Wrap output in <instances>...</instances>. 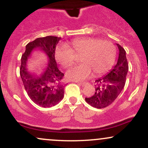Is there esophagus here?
Masks as SVG:
<instances>
[{
	"label": "esophagus",
	"instance_id": "esophagus-1",
	"mask_svg": "<svg viewBox=\"0 0 148 148\" xmlns=\"http://www.w3.org/2000/svg\"><path fill=\"white\" fill-rule=\"evenodd\" d=\"M76 83H78V84H79V85H81V86H84L86 84V82H78V81H76Z\"/></svg>",
	"mask_w": 148,
	"mask_h": 148
}]
</instances>
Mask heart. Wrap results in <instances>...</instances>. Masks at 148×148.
Returning a JSON list of instances; mask_svg holds the SVG:
<instances>
[{
	"instance_id": "b5f03b06",
	"label": "heart",
	"mask_w": 148,
	"mask_h": 148,
	"mask_svg": "<svg viewBox=\"0 0 148 148\" xmlns=\"http://www.w3.org/2000/svg\"><path fill=\"white\" fill-rule=\"evenodd\" d=\"M65 45L58 46L56 58L62 67L71 65L75 60L76 55H81L82 63L73 66L67 72L71 80L79 81L90 76L92 71L95 74H101L109 70L116 56L115 46L108 40L95 37H80L72 40Z\"/></svg>"
}]
</instances>
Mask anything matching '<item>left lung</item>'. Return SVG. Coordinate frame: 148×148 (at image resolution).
<instances>
[{"mask_svg": "<svg viewBox=\"0 0 148 148\" xmlns=\"http://www.w3.org/2000/svg\"><path fill=\"white\" fill-rule=\"evenodd\" d=\"M119 56L117 64L108 74L95 81V91L92 96L86 97V101L97 108H103L111 105L120 94L126 82L129 70L126 51L117 44Z\"/></svg>", "mask_w": 148, "mask_h": 148, "instance_id": "obj_1", "label": "left lung"}]
</instances>
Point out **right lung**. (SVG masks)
I'll list each match as a JSON object with an SVG mask.
<instances>
[{
	"label": "right lung",
	"mask_w": 148,
	"mask_h": 148,
	"mask_svg": "<svg viewBox=\"0 0 148 148\" xmlns=\"http://www.w3.org/2000/svg\"><path fill=\"white\" fill-rule=\"evenodd\" d=\"M60 39L55 36L37 38L26 45L21 56L20 76L25 91L34 103L45 108L55 106L64 97V74L59 70L55 59L56 48ZM37 48L45 52L49 58L48 66L40 76L30 74L26 69L30 53Z\"/></svg>",
	"instance_id": "1"
}]
</instances>
